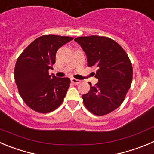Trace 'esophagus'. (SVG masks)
Listing matches in <instances>:
<instances>
[{
  "instance_id": "34e87169",
  "label": "esophagus",
  "mask_w": 154,
  "mask_h": 154,
  "mask_svg": "<svg viewBox=\"0 0 154 154\" xmlns=\"http://www.w3.org/2000/svg\"><path fill=\"white\" fill-rule=\"evenodd\" d=\"M70 80H71V82L74 84H79L80 82H81L80 80H77V79H75V78H71L70 79Z\"/></svg>"
}]
</instances>
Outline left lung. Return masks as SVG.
<instances>
[{
    "mask_svg": "<svg viewBox=\"0 0 154 154\" xmlns=\"http://www.w3.org/2000/svg\"><path fill=\"white\" fill-rule=\"evenodd\" d=\"M87 57V65L97 68L98 83L82 96L84 106L96 116H104L123 103L131 85L133 70L127 53L116 41L108 37H77Z\"/></svg>",
    "mask_w": 154,
    "mask_h": 154,
    "instance_id": "left-lung-1",
    "label": "left lung"
}]
</instances>
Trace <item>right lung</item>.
Returning <instances> with one entry per match:
<instances>
[{"mask_svg": "<svg viewBox=\"0 0 154 154\" xmlns=\"http://www.w3.org/2000/svg\"><path fill=\"white\" fill-rule=\"evenodd\" d=\"M72 37L45 35L30 43L17 58L14 78L23 100L37 112L48 113L61 106L70 87L68 77L49 75L56 52Z\"/></svg>", "mask_w": 154, "mask_h": 154, "instance_id": "add662e5", "label": "right lung"}]
</instances>
